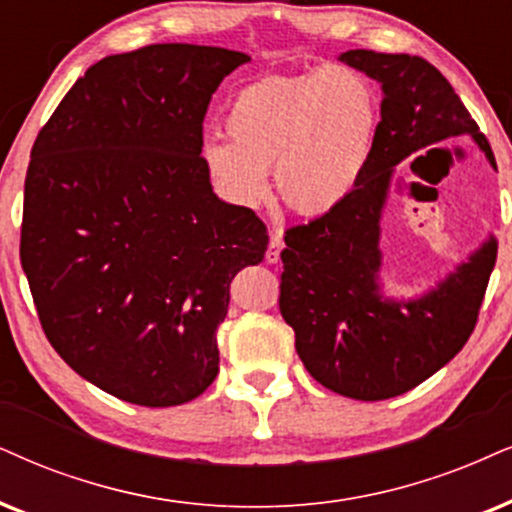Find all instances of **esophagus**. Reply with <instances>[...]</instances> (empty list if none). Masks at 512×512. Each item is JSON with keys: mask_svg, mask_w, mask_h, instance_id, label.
<instances>
[{"mask_svg": "<svg viewBox=\"0 0 512 512\" xmlns=\"http://www.w3.org/2000/svg\"><path fill=\"white\" fill-rule=\"evenodd\" d=\"M281 250H283L281 234H271V241H269V248H267V262L276 264L278 260H281Z\"/></svg>", "mask_w": 512, "mask_h": 512, "instance_id": "obj_1", "label": "esophagus"}]
</instances>
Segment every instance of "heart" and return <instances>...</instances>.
<instances>
[{"mask_svg":"<svg viewBox=\"0 0 512 512\" xmlns=\"http://www.w3.org/2000/svg\"><path fill=\"white\" fill-rule=\"evenodd\" d=\"M378 122L373 84L352 68L262 77L229 101V141H205L203 165L217 191L241 208L267 200V172L276 170L278 196L290 210L326 215L364 177Z\"/></svg>","mask_w":512,"mask_h":512,"instance_id":"obj_1","label":"heart"}]
</instances>
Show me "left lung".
Returning a JSON list of instances; mask_svg holds the SVG:
<instances>
[{"instance_id":"left-lung-1","label":"left lung","mask_w":512,"mask_h":512,"mask_svg":"<svg viewBox=\"0 0 512 512\" xmlns=\"http://www.w3.org/2000/svg\"><path fill=\"white\" fill-rule=\"evenodd\" d=\"M340 61L380 82L383 120L352 196L286 229L278 307L316 383L342 397L380 401L413 390L461 352L496 264L491 238L420 300H380V212L394 165L461 134H470L494 167L496 160L454 87L425 58L352 49Z\"/></svg>"}]
</instances>
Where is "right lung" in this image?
I'll return each mask as SVG.
<instances>
[{"label": "right lung", "instance_id": "obj_1", "mask_svg": "<svg viewBox=\"0 0 512 512\" xmlns=\"http://www.w3.org/2000/svg\"><path fill=\"white\" fill-rule=\"evenodd\" d=\"M248 61L181 42L106 56L32 144L21 264L42 331L129 404L208 390L231 281L264 260L267 226L212 193L200 155L212 94Z\"/></svg>", "mask_w": 512, "mask_h": 512}]
</instances>
